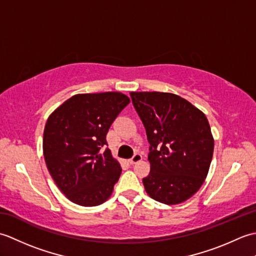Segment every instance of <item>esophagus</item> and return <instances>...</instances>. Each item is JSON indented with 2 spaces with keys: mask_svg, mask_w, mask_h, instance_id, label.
I'll return each instance as SVG.
<instances>
[{
  "mask_svg": "<svg viewBox=\"0 0 256 256\" xmlns=\"http://www.w3.org/2000/svg\"><path fill=\"white\" fill-rule=\"evenodd\" d=\"M140 160H142V155L140 154H138V153H136L135 154L131 160H130L128 162H130V164H132V165H134V164H136L138 162H140Z\"/></svg>",
  "mask_w": 256,
  "mask_h": 256,
  "instance_id": "esophagus-1",
  "label": "esophagus"
}]
</instances>
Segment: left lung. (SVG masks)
I'll return each instance as SVG.
<instances>
[{
  "label": "left lung",
  "instance_id": "1",
  "mask_svg": "<svg viewBox=\"0 0 256 256\" xmlns=\"http://www.w3.org/2000/svg\"><path fill=\"white\" fill-rule=\"evenodd\" d=\"M145 126L150 172L143 178L150 198L178 204L202 186L214 140L204 112L184 98L167 92H131Z\"/></svg>",
  "mask_w": 256,
  "mask_h": 256
}]
</instances>
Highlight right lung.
<instances>
[{
    "instance_id": "add662e5",
    "label": "right lung",
    "mask_w": 256,
    "mask_h": 256,
    "mask_svg": "<svg viewBox=\"0 0 256 256\" xmlns=\"http://www.w3.org/2000/svg\"><path fill=\"white\" fill-rule=\"evenodd\" d=\"M128 103L121 92L76 94L48 118L42 138L46 165L72 202L94 206L112 194L122 168L103 148L111 124Z\"/></svg>"
}]
</instances>
